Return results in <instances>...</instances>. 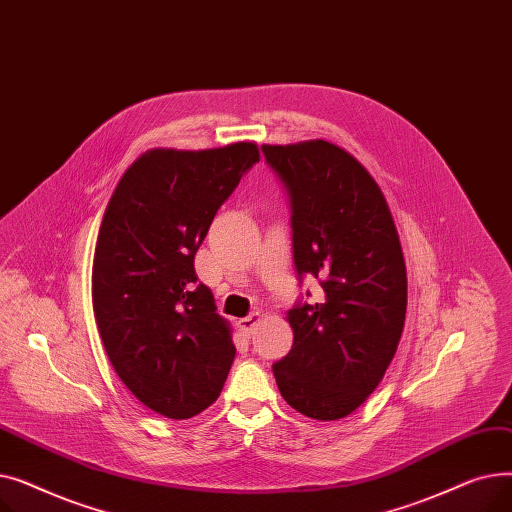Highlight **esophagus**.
<instances>
[{
  "instance_id": "obj_1",
  "label": "esophagus",
  "mask_w": 512,
  "mask_h": 512,
  "mask_svg": "<svg viewBox=\"0 0 512 512\" xmlns=\"http://www.w3.org/2000/svg\"><path fill=\"white\" fill-rule=\"evenodd\" d=\"M261 319V313L259 311H253L251 315H247L245 319H240V328H242V332L245 334H251L253 330H255V326H257V321Z\"/></svg>"
}]
</instances>
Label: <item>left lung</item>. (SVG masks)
Segmentation results:
<instances>
[{"mask_svg": "<svg viewBox=\"0 0 512 512\" xmlns=\"http://www.w3.org/2000/svg\"><path fill=\"white\" fill-rule=\"evenodd\" d=\"M290 201L299 280L324 297L288 311L294 340L274 363L292 409L336 421L359 409L394 359L407 315V267L378 182L328 141L263 145ZM309 297V292H307Z\"/></svg>", "mask_w": 512, "mask_h": 512, "instance_id": "1", "label": "left lung"}]
</instances>
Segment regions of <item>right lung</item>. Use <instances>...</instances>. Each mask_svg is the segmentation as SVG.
Here are the masks:
<instances>
[{
	"label": "right lung",
	"mask_w": 512,
	"mask_h": 512,
	"mask_svg": "<svg viewBox=\"0 0 512 512\" xmlns=\"http://www.w3.org/2000/svg\"><path fill=\"white\" fill-rule=\"evenodd\" d=\"M255 143L151 149L120 178L93 259V311L118 378L151 411L188 419L218 400L236 348L195 253Z\"/></svg>",
	"instance_id": "right-lung-1"
}]
</instances>
